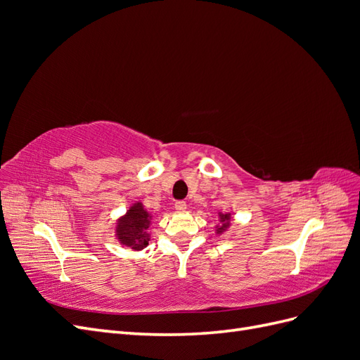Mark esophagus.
Segmentation results:
<instances>
[{
  "label": "esophagus",
  "mask_w": 360,
  "mask_h": 360,
  "mask_svg": "<svg viewBox=\"0 0 360 360\" xmlns=\"http://www.w3.org/2000/svg\"><path fill=\"white\" fill-rule=\"evenodd\" d=\"M174 207H176V210H184L186 209V201H183V200H179V201H176V204H174Z\"/></svg>",
  "instance_id": "esophagus-1"
}]
</instances>
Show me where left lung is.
Segmentation results:
<instances>
[{"instance_id": "8db88e82", "label": "left lung", "mask_w": 360, "mask_h": 360, "mask_svg": "<svg viewBox=\"0 0 360 360\" xmlns=\"http://www.w3.org/2000/svg\"><path fill=\"white\" fill-rule=\"evenodd\" d=\"M221 221H224V222H226V224H224V225H221L219 228H217V233H222L225 228H226V225H228V221H230V216L228 214H222L221 216Z\"/></svg>"}]
</instances>
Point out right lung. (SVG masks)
Returning a JSON list of instances; mask_svg holds the SVG:
<instances>
[{
    "label": "right lung",
    "mask_w": 360,
    "mask_h": 360,
    "mask_svg": "<svg viewBox=\"0 0 360 360\" xmlns=\"http://www.w3.org/2000/svg\"><path fill=\"white\" fill-rule=\"evenodd\" d=\"M150 224V214L139 202L135 204L127 214L118 222V240L132 249H144L150 236L146 233Z\"/></svg>",
    "instance_id": "obj_1"
}]
</instances>
